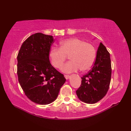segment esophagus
<instances>
[{
	"label": "esophagus",
	"instance_id": "esophagus-1",
	"mask_svg": "<svg viewBox=\"0 0 131 131\" xmlns=\"http://www.w3.org/2000/svg\"><path fill=\"white\" fill-rule=\"evenodd\" d=\"M64 77H65V79H69V77H70V76H69V75H64Z\"/></svg>",
	"mask_w": 131,
	"mask_h": 131
}]
</instances>
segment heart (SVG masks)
Returning <instances> with one entry per match:
<instances>
[{
  "instance_id": "b5f03b06",
  "label": "heart",
  "mask_w": 131,
  "mask_h": 131,
  "mask_svg": "<svg viewBox=\"0 0 131 131\" xmlns=\"http://www.w3.org/2000/svg\"><path fill=\"white\" fill-rule=\"evenodd\" d=\"M70 61L62 68L65 73L89 70L94 65L96 58V50L91 43L85 42L79 38H70L62 41L60 47L51 48L49 52V58L52 65L59 69L69 55Z\"/></svg>"
}]
</instances>
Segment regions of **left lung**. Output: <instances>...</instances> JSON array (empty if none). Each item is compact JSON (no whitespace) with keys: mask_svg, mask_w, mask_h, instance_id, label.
Instances as JSON below:
<instances>
[{"mask_svg":"<svg viewBox=\"0 0 131 131\" xmlns=\"http://www.w3.org/2000/svg\"><path fill=\"white\" fill-rule=\"evenodd\" d=\"M112 76L110 54L100 43L91 70L81 77V84L76 94L84 102L93 104L101 100L108 90Z\"/></svg>","mask_w":131,"mask_h":131,"instance_id":"8db88e82","label":"left lung"}]
</instances>
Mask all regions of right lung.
<instances>
[{
	"label": "right lung",
	"instance_id": "add662e5",
	"mask_svg": "<svg viewBox=\"0 0 131 131\" xmlns=\"http://www.w3.org/2000/svg\"><path fill=\"white\" fill-rule=\"evenodd\" d=\"M52 36L36 33L22 44L17 55L18 81L26 96L39 105L54 102L66 79L49 59Z\"/></svg>",
	"mask_w": 131,
	"mask_h": 131
}]
</instances>
